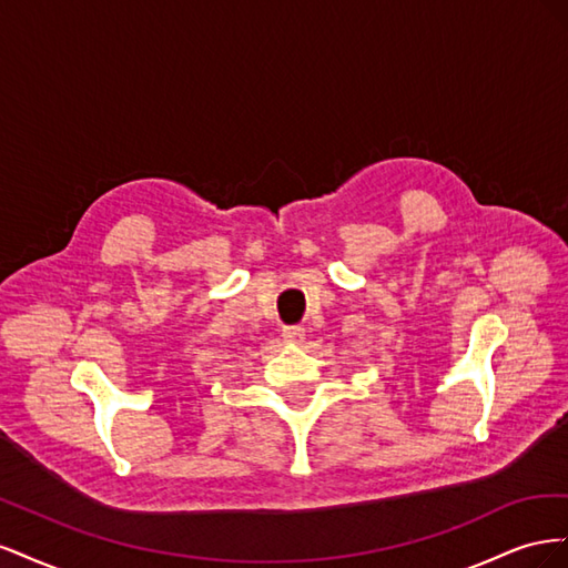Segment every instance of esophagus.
I'll use <instances>...</instances> for the list:
<instances>
[{
  "label": "esophagus",
  "instance_id": "esophagus-1",
  "mask_svg": "<svg viewBox=\"0 0 568 568\" xmlns=\"http://www.w3.org/2000/svg\"><path fill=\"white\" fill-rule=\"evenodd\" d=\"M282 336H284V341H288V343H303L305 329H303V326H286Z\"/></svg>",
  "mask_w": 568,
  "mask_h": 568
}]
</instances>
